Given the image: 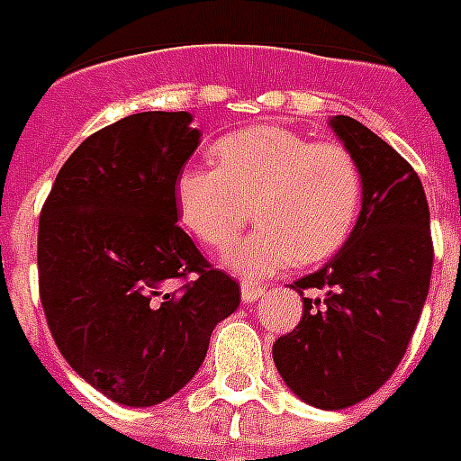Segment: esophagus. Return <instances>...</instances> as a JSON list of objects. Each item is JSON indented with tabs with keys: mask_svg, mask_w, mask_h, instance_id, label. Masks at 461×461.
<instances>
[{
	"mask_svg": "<svg viewBox=\"0 0 461 461\" xmlns=\"http://www.w3.org/2000/svg\"><path fill=\"white\" fill-rule=\"evenodd\" d=\"M263 294H266V287H260L258 282H244L241 285V299H244V303L258 302Z\"/></svg>",
	"mask_w": 461,
	"mask_h": 461,
	"instance_id": "34e87169",
	"label": "esophagus"
}]
</instances>
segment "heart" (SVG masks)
Returning a JSON list of instances; mask_svg holds the SVG:
<instances>
[{"label": "heart", "mask_w": 461, "mask_h": 461, "mask_svg": "<svg viewBox=\"0 0 461 461\" xmlns=\"http://www.w3.org/2000/svg\"><path fill=\"white\" fill-rule=\"evenodd\" d=\"M212 162L215 169H181L174 201L181 224L215 251L241 234L253 210L258 227L224 258L244 277L258 280L296 263L332 258L357 227L364 176L339 143L253 126L217 140Z\"/></svg>", "instance_id": "obj_1"}]
</instances>
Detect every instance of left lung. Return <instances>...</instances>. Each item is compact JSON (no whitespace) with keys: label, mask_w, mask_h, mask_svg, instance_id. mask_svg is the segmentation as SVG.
<instances>
[{"label":"left lung","mask_w":461,"mask_h":461,"mask_svg":"<svg viewBox=\"0 0 461 461\" xmlns=\"http://www.w3.org/2000/svg\"><path fill=\"white\" fill-rule=\"evenodd\" d=\"M357 158L364 201L347 244L315 273L289 285L325 288L306 300L289 335L273 344L282 380L311 407L347 409L373 394L404 357L429 296L433 241L421 179L361 122L330 119Z\"/></svg>","instance_id":"1"}]
</instances>
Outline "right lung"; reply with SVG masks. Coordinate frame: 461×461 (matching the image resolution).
<instances>
[{
  "instance_id": "1",
  "label": "right lung",
  "mask_w": 461,
  "mask_h": 461,
  "mask_svg": "<svg viewBox=\"0 0 461 461\" xmlns=\"http://www.w3.org/2000/svg\"><path fill=\"white\" fill-rule=\"evenodd\" d=\"M191 122L188 112H140L100 129L64 162L40 212V299L54 342L126 407L179 393L241 302L239 282L176 224L174 184L201 143Z\"/></svg>"
}]
</instances>
